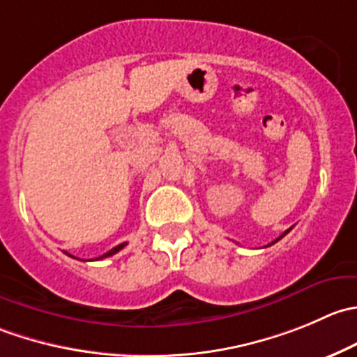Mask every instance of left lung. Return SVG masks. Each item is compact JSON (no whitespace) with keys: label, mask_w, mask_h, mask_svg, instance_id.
Listing matches in <instances>:
<instances>
[{"label":"left lung","mask_w":357,"mask_h":357,"mask_svg":"<svg viewBox=\"0 0 357 357\" xmlns=\"http://www.w3.org/2000/svg\"><path fill=\"white\" fill-rule=\"evenodd\" d=\"M288 231H289V230H288ZM288 231H284V234H282V235H281V237H279V238H282V237H284V235H286V234H288ZM279 238H278V241H279ZM278 241H274V242H272V244H275V242H278Z\"/></svg>","instance_id":"obj_1"}]
</instances>
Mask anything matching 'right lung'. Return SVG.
I'll use <instances>...</instances> for the list:
<instances>
[{"label":"right lung","instance_id":"add662e5","mask_svg":"<svg viewBox=\"0 0 357 357\" xmlns=\"http://www.w3.org/2000/svg\"><path fill=\"white\" fill-rule=\"evenodd\" d=\"M123 245H126V244H120V245H116V248H113V249H112V251H108V252H106V255L99 256V258H108V256H113V255H115V252H119V251H120V249H122V248H123ZM66 255H68V252H66ZM69 256H71V255H69ZM73 258H75V256H73Z\"/></svg>","mask_w":357,"mask_h":357}]
</instances>
